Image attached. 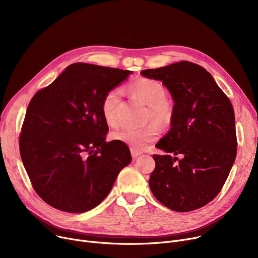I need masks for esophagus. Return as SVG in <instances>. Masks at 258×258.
I'll return each mask as SVG.
<instances>
[{
    "mask_svg": "<svg viewBox=\"0 0 258 258\" xmlns=\"http://www.w3.org/2000/svg\"><path fill=\"white\" fill-rule=\"evenodd\" d=\"M131 154H132V157L133 158H137L138 156H140L141 154H142V152L141 151H138V150H136V148H131Z\"/></svg>",
    "mask_w": 258,
    "mask_h": 258,
    "instance_id": "esophagus-1",
    "label": "esophagus"
}]
</instances>
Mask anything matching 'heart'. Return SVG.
Masks as SVG:
<instances>
[{
    "label": "heart",
    "mask_w": 258,
    "mask_h": 258,
    "mask_svg": "<svg viewBox=\"0 0 258 258\" xmlns=\"http://www.w3.org/2000/svg\"><path fill=\"white\" fill-rule=\"evenodd\" d=\"M128 91L147 105V119L152 118L159 124H168L172 120L174 114L173 102L166 97V89L160 81L152 78H140L128 86ZM121 97V89L114 88L106 92L102 99L101 114L110 126L118 124L117 107ZM159 133L160 130L155 123L141 127L123 126L113 133V138L136 150H143L157 138Z\"/></svg>",
    "instance_id": "b5f03b06"
}]
</instances>
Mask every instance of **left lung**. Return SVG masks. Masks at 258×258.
I'll return each mask as SVG.
<instances>
[{
    "instance_id": "obj_1",
    "label": "left lung",
    "mask_w": 258,
    "mask_h": 258,
    "mask_svg": "<svg viewBox=\"0 0 258 258\" xmlns=\"http://www.w3.org/2000/svg\"><path fill=\"white\" fill-rule=\"evenodd\" d=\"M141 74L161 80L174 101L171 127L156 145L166 155H153L156 167L150 178L151 190L173 211L199 209L220 194L235 161L232 103L211 74L190 61L143 70Z\"/></svg>"
}]
</instances>
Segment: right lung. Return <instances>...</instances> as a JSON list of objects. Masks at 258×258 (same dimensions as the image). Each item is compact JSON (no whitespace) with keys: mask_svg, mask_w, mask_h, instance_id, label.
Returning <instances> with one entry per match:
<instances>
[{"mask_svg":"<svg viewBox=\"0 0 258 258\" xmlns=\"http://www.w3.org/2000/svg\"><path fill=\"white\" fill-rule=\"evenodd\" d=\"M131 73L77 62L32 97L20 153L33 189L48 205L70 213L93 209L131 163L125 143L105 141L108 126L101 114L106 92Z\"/></svg>","mask_w":258,"mask_h":258,"instance_id":"add662e5","label":"right lung"}]
</instances>
